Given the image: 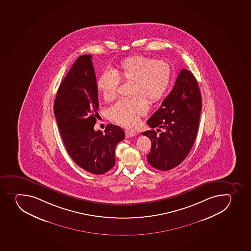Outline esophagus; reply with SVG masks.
Listing matches in <instances>:
<instances>
[{
    "label": "esophagus",
    "mask_w": 251,
    "mask_h": 251,
    "mask_svg": "<svg viewBox=\"0 0 251 251\" xmlns=\"http://www.w3.org/2000/svg\"><path fill=\"white\" fill-rule=\"evenodd\" d=\"M125 135H126V138H129V137H132V136H136V132H134V131L126 130V131H125Z\"/></svg>",
    "instance_id": "obj_1"
}]
</instances>
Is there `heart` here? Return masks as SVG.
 I'll return each mask as SVG.
<instances>
[{
	"label": "heart",
	"instance_id": "obj_1",
	"mask_svg": "<svg viewBox=\"0 0 251 251\" xmlns=\"http://www.w3.org/2000/svg\"><path fill=\"white\" fill-rule=\"evenodd\" d=\"M172 68L163 60L146 56H132L121 61L118 75L105 71L98 81V89L104 100L110 101L117 97L120 79L131 82L132 98L120 100L108 111L113 122L126 127L136 126L139 118L148 111V100L155 102L167 93L172 81Z\"/></svg>",
	"mask_w": 251,
	"mask_h": 251
}]
</instances>
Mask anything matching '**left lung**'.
<instances>
[{
	"instance_id": "1",
	"label": "left lung",
	"mask_w": 251,
	"mask_h": 251,
	"mask_svg": "<svg viewBox=\"0 0 251 251\" xmlns=\"http://www.w3.org/2000/svg\"><path fill=\"white\" fill-rule=\"evenodd\" d=\"M201 111L196 78L189 70L182 69L169 95L147 121L152 129L141 133L151 140L147 160L152 167L168 171L184 160L196 139ZM155 127L165 131L158 135L152 129Z\"/></svg>"
}]
</instances>
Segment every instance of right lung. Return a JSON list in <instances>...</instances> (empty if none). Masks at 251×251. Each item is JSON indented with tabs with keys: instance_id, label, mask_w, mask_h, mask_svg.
<instances>
[{
	"instance_id": "obj_1",
	"label": "right lung",
	"mask_w": 251,
	"mask_h": 251,
	"mask_svg": "<svg viewBox=\"0 0 251 251\" xmlns=\"http://www.w3.org/2000/svg\"><path fill=\"white\" fill-rule=\"evenodd\" d=\"M91 59L92 55H82L72 65L57 90L53 112L71 158L87 172L101 175L115 166V147L125 133L113 125L106 126L105 134L93 128L99 104Z\"/></svg>"
}]
</instances>
